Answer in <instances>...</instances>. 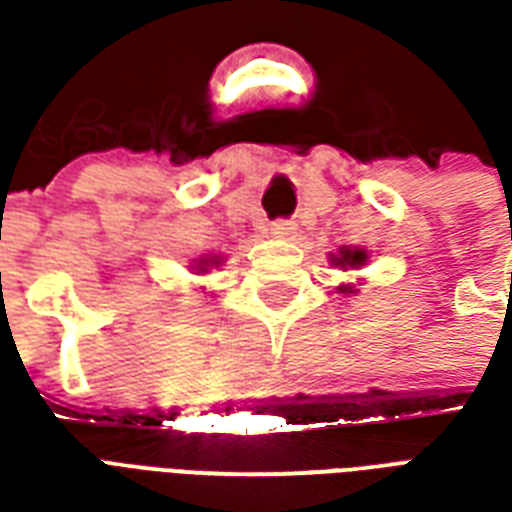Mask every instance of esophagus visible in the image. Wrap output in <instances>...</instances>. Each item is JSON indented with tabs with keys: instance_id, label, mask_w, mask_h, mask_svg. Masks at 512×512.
<instances>
[{
	"instance_id": "obj_1",
	"label": "esophagus",
	"mask_w": 512,
	"mask_h": 512,
	"mask_svg": "<svg viewBox=\"0 0 512 512\" xmlns=\"http://www.w3.org/2000/svg\"><path fill=\"white\" fill-rule=\"evenodd\" d=\"M271 233L277 235V238H290V235L296 233V222H288V219H279V222L271 224Z\"/></svg>"
}]
</instances>
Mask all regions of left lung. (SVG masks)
Masks as SVG:
<instances>
[{"label": "left lung", "instance_id": "8db88e82", "mask_svg": "<svg viewBox=\"0 0 512 512\" xmlns=\"http://www.w3.org/2000/svg\"><path fill=\"white\" fill-rule=\"evenodd\" d=\"M332 263L345 268V271L348 268H362L367 263V249H359V246L348 249V246H343L340 255H332ZM340 293H354V285H340Z\"/></svg>", "mask_w": 512, "mask_h": 512}]
</instances>
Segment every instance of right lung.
Masks as SVG:
<instances>
[{
    "instance_id": "obj_1",
    "label": "right lung",
    "mask_w": 512,
    "mask_h": 512,
    "mask_svg": "<svg viewBox=\"0 0 512 512\" xmlns=\"http://www.w3.org/2000/svg\"><path fill=\"white\" fill-rule=\"evenodd\" d=\"M213 266H219V257L216 255H208V257H200V260H194V271H197V274H208V268H213Z\"/></svg>"
}]
</instances>
